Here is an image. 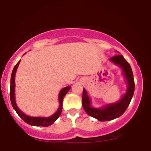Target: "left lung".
<instances>
[{"mask_svg":"<svg viewBox=\"0 0 151 151\" xmlns=\"http://www.w3.org/2000/svg\"><path fill=\"white\" fill-rule=\"evenodd\" d=\"M112 62L116 65H120L124 70V75L127 79L128 89L126 93L118 103L106 105L104 108L99 109L92 108L90 105V100L85 89H83L82 106L86 114L99 121H111L121 116L130 104L131 99L134 93L135 83L133 74L129 63L121 55H116L110 59Z\"/></svg>","mask_w":151,"mask_h":151,"instance_id":"8db88e82","label":"left lung"}]
</instances>
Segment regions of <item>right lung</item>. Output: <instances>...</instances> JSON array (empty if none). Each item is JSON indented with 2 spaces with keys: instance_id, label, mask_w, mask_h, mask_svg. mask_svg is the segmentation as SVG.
<instances>
[{
  "instance_id": "right-lung-1",
  "label": "right lung",
  "mask_w": 151,
  "mask_h": 151,
  "mask_svg": "<svg viewBox=\"0 0 151 151\" xmlns=\"http://www.w3.org/2000/svg\"><path fill=\"white\" fill-rule=\"evenodd\" d=\"M20 60L18 63L15 65V66L13 68V72H12L11 74V78H10V101H11L12 106H13V109H15L16 113L18 114V116L23 120L25 122L28 124L29 125L31 126H49L53 124L57 119L60 117V114H61L62 110V101H63L64 96L67 94V93L68 92L69 90L70 89V86H67V87L64 88L61 90L60 91V95H59V99H60V107L58 111L56 112L54 115L50 117L47 118H42V117H30L28 116H26L25 114H24L17 107L16 104H15V72H16L17 68H18L19 63H20Z\"/></svg>"
}]
</instances>
